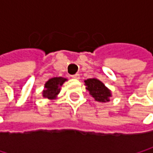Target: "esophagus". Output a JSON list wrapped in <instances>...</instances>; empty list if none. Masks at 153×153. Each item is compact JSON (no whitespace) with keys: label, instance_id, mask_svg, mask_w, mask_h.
Listing matches in <instances>:
<instances>
[{"label":"esophagus","instance_id":"34e87169","mask_svg":"<svg viewBox=\"0 0 153 153\" xmlns=\"http://www.w3.org/2000/svg\"><path fill=\"white\" fill-rule=\"evenodd\" d=\"M72 78L76 79H79V74H74V75H72Z\"/></svg>","mask_w":153,"mask_h":153}]
</instances>
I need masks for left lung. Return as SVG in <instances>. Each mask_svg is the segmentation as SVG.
Listing matches in <instances>:
<instances>
[{"label": "left lung", "mask_w": 153, "mask_h": 153, "mask_svg": "<svg viewBox=\"0 0 153 153\" xmlns=\"http://www.w3.org/2000/svg\"><path fill=\"white\" fill-rule=\"evenodd\" d=\"M85 85L87 86L86 89L89 92L90 96L95 98L96 101L105 103L110 101L111 97V90L107 88L105 84L96 78L88 79L85 80Z\"/></svg>", "instance_id": "1"}]
</instances>
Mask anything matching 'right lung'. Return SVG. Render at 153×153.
<instances>
[{
	"label": "right lung",
	"mask_w": 153,
	"mask_h": 153,
	"mask_svg": "<svg viewBox=\"0 0 153 153\" xmlns=\"http://www.w3.org/2000/svg\"><path fill=\"white\" fill-rule=\"evenodd\" d=\"M65 80H67V79L63 77H54L49 79L44 86L45 89L42 92L43 97L48 99H55L60 92V87Z\"/></svg>",
	"instance_id": "add662e5"
}]
</instances>
